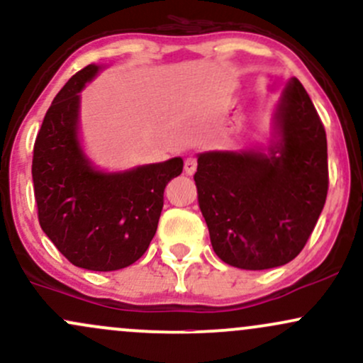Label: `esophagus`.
<instances>
[{
    "instance_id": "1",
    "label": "esophagus",
    "mask_w": 363,
    "mask_h": 363,
    "mask_svg": "<svg viewBox=\"0 0 363 363\" xmlns=\"http://www.w3.org/2000/svg\"><path fill=\"white\" fill-rule=\"evenodd\" d=\"M196 169H198V160H196V157H187L184 160V172L187 176H193Z\"/></svg>"
}]
</instances>
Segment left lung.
<instances>
[{
  "label": "left lung",
  "mask_w": 363,
  "mask_h": 363,
  "mask_svg": "<svg viewBox=\"0 0 363 363\" xmlns=\"http://www.w3.org/2000/svg\"><path fill=\"white\" fill-rule=\"evenodd\" d=\"M268 153L198 155V201L216 256L240 269H269L298 256L328 196L326 131L309 94L291 78L274 114Z\"/></svg>",
  "instance_id": "1"
}]
</instances>
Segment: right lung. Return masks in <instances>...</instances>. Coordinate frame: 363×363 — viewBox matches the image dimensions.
Returning <instances> with one entry per match:
<instances>
[{"label":"right lung","instance_id":"right-lung-1","mask_svg":"<svg viewBox=\"0 0 363 363\" xmlns=\"http://www.w3.org/2000/svg\"><path fill=\"white\" fill-rule=\"evenodd\" d=\"M99 72L89 65L69 78L45 112L34 145L32 179L44 234L72 264L116 272L143 256L157 232L164 191L182 172L181 157L106 174L78 141L80 91Z\"/></svg>","mask_w":363,"mask_h":363}]
</instances>
